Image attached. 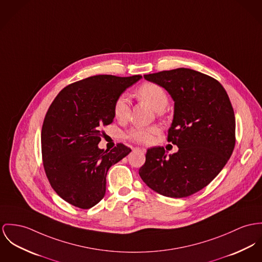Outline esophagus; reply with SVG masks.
<instances>
[{
	"label": "esophagus",
	"instance_id": "obj_1",
	"mask_svg": "<svg viewBox=\"0 0 262 262\" xmlns=\"http://www.w3.org/2000/svg\"><path fill=\"white\" fill-rule=\"evenodd\" d=\"M136 149L140 150V151H141V152H142V154H145V152H146V149H145L144 147H137Z\"/></svg>",
	"mask_w": 262,
	"mask_h": 262
}]
</instances>
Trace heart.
Wrapping results in <instances>:
<instances>
[{
	"mask_svg": "<svg viewBox=\"0 0 262 262\" xmlns=\"http://www.w3.org/2000/svg\"><path fill=\"white\" fill-rule=\"evenodd\" d=\"M138 97L148 102L159 115L168 104V97L165 90L158 83L144 82L137 90ZM113 114L118 121H125L129 115V101L125 95L119 96L113 104ZM160 133V128L156 125L150 126H136L130 128L125 137L130 141L140 143H149L154 136Z\"/></svg>",
	"mask_w": 262,
	"mask_h": 262,
	"instance_id": "heart-1",
	"label": "heart"
}]
</instances>
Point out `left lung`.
<instances>
[{"label": "left lung", "instance_id": "obj_1", "mask_svg": "<svg viewBox=\"0 0 262 262\" xmlns=\"http://www.w3.org/2000/svg\"><path fill=\"white\" fill-rule=\"evenodd\" d=\"M143 78L164 88L174 101L167 141L179 151L166 158L164 147L148 148L139 173L161 195L189 196L213 181L233 151V107L220 81L194 70L180 68Z\"/></svg>", "mask_w": 262, "mask_h": 262}]
</instances>
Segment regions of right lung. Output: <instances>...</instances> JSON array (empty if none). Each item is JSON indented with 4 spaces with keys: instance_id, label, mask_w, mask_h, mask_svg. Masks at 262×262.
Returning <instances> with one entry per match:
<instances>
[{
    "instance_id": "1",
    "label": "right lung",
    "mask_w": 262,
    "mask_h": 262,
    "mask_svg": "<svg viewBox=\"0 0 262 262\" xmlns=\"http://www.w3.org/2000/svg\"><path fill=\"white\" fill-rule=\"evenodd\" d=\"M141 78L93 76L67 85L51 103L41 127V159L51 186L63 201L89 209L103 199L107 170L132 149L123 143L100 149L102 127L115 118L116 99Z\"/></svg>"
}]
</instances>
